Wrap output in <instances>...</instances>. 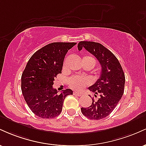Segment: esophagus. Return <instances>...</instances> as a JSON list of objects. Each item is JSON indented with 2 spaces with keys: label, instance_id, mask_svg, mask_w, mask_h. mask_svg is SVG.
Wrapping results in <instances>:
<instances>
[{
  "label": "esophagus",
  "instance_id": "esophagus-1",
  "mask_svg": "<svg viewBox=\"0 0 146 146\" xmlns=\"http://www.w3.org/2000/svg\"><path fill=\"white\" fill-rule=\"evenodd\" d=\"M73 95H75V96H78V97L81 96V95H82L81 93H78V92H76V91H74V92H73Z\"/></svg>",
  "mask_w": 146,
  "mask_h": 146
}]
</instances>
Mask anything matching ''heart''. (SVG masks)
Returning <instances> with one entry per match:
<instances>
[{
  "mask_svg": "<svg viewBox=\"0 0 146 146\" xmlns=\"http://www.w3.org/2000/svg\"><path fill=\"white\" fill-rule=\"evenodd\" d=\"M82 62L90 64L92 66V67H95V60L93 57L89 56H86L83 58ZM89 80L87 78H82L80 76H75L73 78H70L69 81H68V84H69L70 87L73 89L75 90H80L83 88L84 87L86 86L88 84H89Z\"/></svg>",
  "mask_w": 146,
  "mask_h": 146,
  "instance_id": "obj_1",
  "label": "heart"
}]
</instances>
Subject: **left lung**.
I'll return each mask as SVG.
<instances>
[{
  "label": "left lung",
  "mask_w": 146,
  "mask_h": 146,
  "mask_svg": "<svg viewBox=\"0 0 146 146\" xmlns=\"http://www.w3.org/2000/svg\"><path fill=\"white\" fill-rule=\"evenodd\" d=\"M83 47L98 60L102 71L98 81L88 87V89L95 93L96 99H92V104L89 107L82 108V113L90 119H102L113 112L122 98L125 75L115 55L100 43L80 42L78 44L79 51Z\"/></svg>",
  "instance_id": "obj_1"
}]
</instances>
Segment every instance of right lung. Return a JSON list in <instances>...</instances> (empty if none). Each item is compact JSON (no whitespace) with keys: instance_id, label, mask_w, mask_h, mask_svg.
I'll return each instance as SVG.
<instances>
[{"instance_id":"right-lung-1","label":"right lung","mask_w":146,"mask_h":146,"mask_svg":"<svg viewBox=\"0 0 146 146\" xmlns=\"http://www.w3.org/2000/svg\"><path fill=\"white\" fill-rule=\"evenodd\" d=\"M76 44H48L35 52L27 64L21 77V90L28 106L38 117L51 119L58 116L65 98L73 95L68 88L58 95L53 85L54 78L62 73L66 53Z\"/></svg>"}]
</instances>
